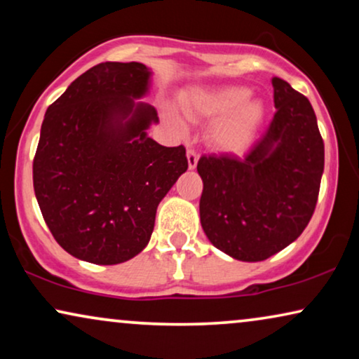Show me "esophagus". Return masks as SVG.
I'll list each match as a JSON object with an SVG mask.
<instances>
[{
    "label": "esophagus",
    "instance_id": "1",
    "mask_svg": "<svg viewBox=\"0 0 359 359\" xmlns=\"http://www.w3.org/2000/svg\"><path fill=\"white\" fill-rule=\"evenodd\" d=\"M186 156H188V166H189V170H194L196 165H198L199 154H198V151H196L194 149H188V151H186Z\"/></svg>",
    "mask_w": 359,
    "mask_h": 359
}]
</instances>
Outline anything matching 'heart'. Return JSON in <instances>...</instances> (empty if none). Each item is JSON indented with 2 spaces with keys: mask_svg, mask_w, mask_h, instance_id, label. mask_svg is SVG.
I'll return each instance as SVG.
<instances>
[{
  "mask_svg": "<svg viewBox=\"0 0 359 359\" xmlns=\"http://www.w3.org/2000/svg\"><path fill=\"white\" fill-rule=\"evenodd\" d=\"M247 88H225L219 91H191L181 97L189 117H222L210 132L214 145L224 151H240L250 144L264 109L258 101H248Z\"/></svg>",
  "mask_w": 359,
  "mask_h": 359,
  "instance_id": "b5f03b06",
  "label": "heart"
}]
</instances>
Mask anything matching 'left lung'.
<instances>
[{
    "instance_id": "obj_1",
    "label": "left lung",
    "mask_w": 359,
    "mask_h": 359,
    "mask_svg": "<svg viewBox=\"0 0 359 359\" xmlns=\"http://www.w3.org/2000/svg\"><path fill=\"white\" fill-rule=\"evenodd\" d=\"M274 112L243 156L203 155L201 225L215 248L263 262L292 243L316 210L325 150L311 101L274 76Z\"/></svg>"
}]
</instances>
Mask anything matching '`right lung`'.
Returning a JSON list of instances; mask_svg holds the SVG:
<instances>
[{
  "label": "right lung",
  "mask_w": 359,
  "mask_h": 359,
  "mask_svg": "<svg viewBox=\"0 0 359 359\" xmlns=\"http://www.w3.org/2000/svg\"><path fill=\"white\" fill-rule=\"evenodd\" d=\"M149 78L144 63H97L43 117L34 191L53 238L75 258L117 264L139 255L160 201L188 170L183 145L147 135L158 116L134 97L145 95Z\"/></svg>",
  "instance_id": "obj_1"
}]
</instances>
